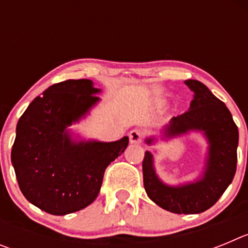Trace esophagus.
<instances>
[{
  "label": "esophagus",
  "instance_id": "1",
  "mask_svg": "<svg viewBox=\"0 0 248 248\" xmlns=\"http://www.w3.org/2000/svg\"><path fill=\"white\" fill-rule=\"evenodd\" d=\"M144 133L141 130H138V129H134L129 133V139H130V143L133 144H140L143 141Z\"/></svg>",
  "mask_w": 248,
  "mask_h": 248
}]
</instances>
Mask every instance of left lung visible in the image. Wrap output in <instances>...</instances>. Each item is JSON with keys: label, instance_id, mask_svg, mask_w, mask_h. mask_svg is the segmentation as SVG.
Returning a JSON list of instances; mask_svg holds the SVG:
<instances>
[{"label": "left lung", "instance_id": "8db88e82", "mask_svg": "<svg viewBox=\"0 0 248 248\" xmlns=\"http://www.w3.org/2000/svg\"><path fill=\"white\" fill-rule=\"evenodd\" d=\"M185 84L194 92L190 109L171 119L164 128L166 139L191 130L203 131L209 141L205 171L195 183L169 186L157 177L154 159L145 151L143 160L144 187L156 205L174 214H200L217 202L235 176L237 164L238 129L225 103L199 80L187 79ZM154 138L146 143H154Z\"/></svg>", "mask_w": 248, "mask_h": 248}]
</instances>
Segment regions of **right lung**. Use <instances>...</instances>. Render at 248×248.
Wrapping results in <instances>:
<instances>
[{"label":"right lung","instance_id":"right-lung-1","mask_svg":"<svg viewBox=\"0 0 248 248\" xmlns=\"http://www.w3.org/2000/svg\"><path fill=\"white\" fill-rule=\"evenodd\" d=\"M89 79L56 83L34 98L17 123L11 160L25 198L50 215L72 214L91 205L107 166L124 153L129 138L103 143L76 141L68 126L99 102Z\"/></svg>","mask_w":248,"mask_h":248}]
</instances>
